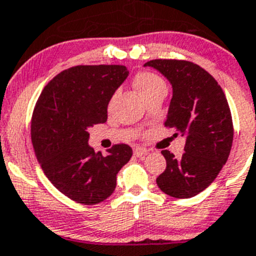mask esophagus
Masks as SVG:
<instances>
[{
    "label": "esophagus",
    "instance_id": "34e87169",
    "mask_svg": "<svg viewBox=\"0 0 256 256\" xmlns=\"http://www.w3.org/2000/svg\"><path fill=\"white\" fill-rule=\"evenodd\" d=\"M134 156H138V158H142V156H146L148 154V150L144 148H140V146H136V148H134Z\"/></svg>",
    "mask_w": 256,
    "mask_h": 256
}]
</instances>
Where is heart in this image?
Instances as JSON below:
<instances>
[{"instance_id":"obj_1","label":"heart","mask_w":256,"mask_h":256,"mask_svg":"<svg viewBox=\"0 0 256 256\" xmlns=\"http://www.w3.org/2000/svg\"><path fill=\"white\" fill-rule=\"evenodd\" d=\"M134 86L142 97L146 98L152 93L166 88V83L158 74L152 72H140L134 78Z\"/></svg>"}]
</instances>
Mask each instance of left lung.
Listing matches in <instances>:
<instances>
[{"label":"left lung","instance_id":"1","mask_svg":"<svg viewBox=\"0 0 256 256\" xmlns=\"http://www.w3.org/2000/svg\"><path fill=\"white\" fill-rule=\"evenodd\" d=\"M146 66L160 72L172 84L173 96L164 124L186 139L179 159L169 150H162L166 168L156 184L174 198H192L208 188L226 163L234 136L229 104L213 76L196 63L153 60Z\"/></svg>","mask_w":256,"mask_h":256}]
</instances>
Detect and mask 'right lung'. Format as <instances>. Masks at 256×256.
Instances as JSON below:
<instances>
[{
  "label": "right lung",
  "mask_w": 256,
  "mask_h": 256,
  "mask_svg": "<svg viewBox=\"0 0 256 256\" xmlns=\"http://www.w3.org/2000/svg\"><path fill=\"white\" fill-rule=\"evenodd\" d=\"M128 74L124 66H76L56 76L36 103L31 138L37 160L48 180L77 203L106 200L133 154L127 144H116L104 156L88 144V128L107 120L108 103Z\"/></svg>",
  "instance_id": "right-lung-1"
}]
</instances>
